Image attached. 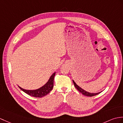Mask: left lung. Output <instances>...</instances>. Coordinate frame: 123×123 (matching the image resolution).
<instances>
[{
    "label": "left lung",
    "mask_w": 123,
    "mask_h": 123,
    "mask_svg": "<svg viewBox=\"0 0 123 123\" xmlns=\"http://www.w3.org/2000/svg\"><path fill=\"white\" fill-rule=\"evenodd\" d=\"M73 82L74 85V86L76 87V89L78 90L80 92H81L82 94H83L84 95L87 96H95V95H98V94L101 93V92H98V93H94L88 92H87V91H86L85 90H83L81 87H80L79 85H77L76 83L73 80Z\"/></svg>",
    "instance_id": "left-lung-1"
}]
</instances>
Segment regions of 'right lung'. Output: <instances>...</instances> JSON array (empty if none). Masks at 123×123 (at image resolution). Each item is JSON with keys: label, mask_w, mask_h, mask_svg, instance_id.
Returning a JSON list of instances; mask_svg holds the SVG:
<instances>
[{"label": "right lung", "mask_w": 123, "mask_h": 123, "mask_svg": "<svg viewBox=\"0 0 123 123\" xmlns=\"http://www.w3.org/2000/svg\"><path fill=\"white\" fill-rule=\"evenodd\" d=\"M55 73L56 72L53 73L50 77L49 79V80L46 83L41 87L38 88V89L33 90H25L24 88H22L20 86H19V85H18V86L20 88V90L24 91L25 93L28 94V95L31 96L35 97V98H42V97L47 95L52 90L53 87L54 78H55Z\"/></svg>", "instance_id": "right-lung-1"}]
</instances>
